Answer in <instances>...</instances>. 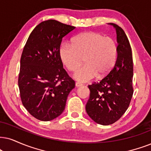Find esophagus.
Masks as SVG:
<instances>
[{
	"instance_id": "obj_1",
	"label": "esophagus",
	"mask_w": 151,
	"mask_h": 151,
	"mask_svg": "<svg viewBox=\"0 0 151 151\" xmlns=\"http://www.w3.org/2000/svg\"><path fill=\"white\" fill-rule=\"evenodd\" d=\"M75 86H76V87H79V86H82V83H79V82H76V83H75Z\"/></svg>"
}]
</instances>
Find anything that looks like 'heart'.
Listing matches in <instances>:
<instances>
[{"label":"heart","mask_w":151,"mask_h":151,"mask_svg":"<svg viewBox=\"0 0 151 151\" xmlns=\"http://www.w3.org/2000/svg\"><path fill=\"white\" fill-rule=\"evenodd\" d=\"M118 53L116 41L97 32H86L74 38L72 44L63 43L59 49L60 59L70 71L78 69L74 78L86 82L98 75L106 76L115 64Z\"/></svg>","instance_id":"obj_1"}]
</instances>
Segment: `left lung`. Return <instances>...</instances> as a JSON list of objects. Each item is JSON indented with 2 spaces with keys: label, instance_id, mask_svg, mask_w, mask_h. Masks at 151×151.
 <instances>
[{
  "label": "left lung",
  "instance_id": "left-lung-1",
  "mask_svg": "<svg viewBox=\"0 0 151 151\" xmlns=\"http://www.w3.org/2000/svg\"><path fill=\"white\" fill-rule=\"evenodd\" d=\"M117 34L118 55L107 75L88 86L90 98L86 105L88 115L95 123L108 125L125 114L132 98L133 60L129 42L124 30L113 23Z\"/></svg>",
  "mask_w": 151,
  "mask_h": 151
}]
</instances>
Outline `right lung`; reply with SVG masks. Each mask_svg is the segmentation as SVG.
I'll return each instance as SVG.
<instances>
[{
	"label": "right lung",
	"mask_w": 151,
	"mask_h": 151,
	"mask_svg": "<svg viewBox=\"0 0 151 151\" xmlns=\"http://www.w3.org/2000/svg\"><path fill=\"white\" fill-rule=\"evenodd\" d=\"M74 26L50 19L34 28L24 46L18 84L23 105L30 115L49 121L63 113L75 82L59 54L63 37Z\"/></svg>",
	"instance_id": "add662e5"
}]
</instances>
